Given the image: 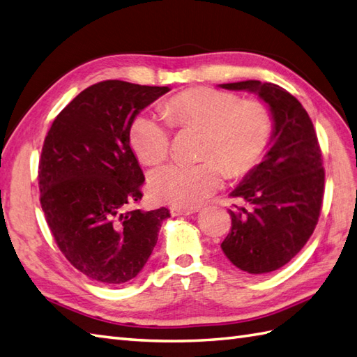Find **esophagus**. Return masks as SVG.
Wrapping results in <instances>:
<instances>
[{"label":"esophagus","instance_id":"34e87169","mask_svg":"<svg viewBox=\"0 0 357 357\" xmlns=\"http://www.w3.org/2000/svg\"><path fill=\"white\" fill-rule=\"evenodd\" d=\"M197 208H182V206H172V216H188V214L196 213Z\"/></svg>","mask_w":357,"mask_h":357}]
</instances>
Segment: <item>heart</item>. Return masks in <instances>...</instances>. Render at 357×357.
<instances>
[{"instance_id": "heart-1", "label": "heart", "mask_w": 357, "mask_h": 357, "mask_svg": "<svg viewBox=\"0 0 357 357\" xmlns=\"http://www.w3.org/2000/svg\"><path fill=\"white\" fill-rule=\"evenodd\" d=\"M172 126L204 128L201 162H169L151 176L152 195L161 202L195 208L229 176L251 172L266 153L273 135V117L261 100H243L216 88H192L164 105ZM169 123L151 112L139 114L129 130L130 146L144 164H158L170 151Z\"/></svg>"}]
</instances>
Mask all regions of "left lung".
<instances>
[{
	"mask_svg": "<svg viewBox=\"0 0 357 357\" xmlns=\"http://www.w3.org/2000/svg\"><path fill=\"white\" fill-rule=\"evenodd\" d=\"M220 86L255 93L273 117L266 158L231 193L250 208L228 210L231 231L220 245L240 271L268 273L291 261L317 227L326 178L321 147L307 111L284 88L260 80Z\"/></svg>",
	"mask_w": 357,
	"mask_h": 357,
	"instance_id": "1",
	"label": "left lung"
}]
</instances>
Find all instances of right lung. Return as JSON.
<instances>
[{"instance_id": "1", "label": "right lung", "mask_w": 357, "mask_h": 357, "mask_svg": "<svg viewBox=\"0 0 357 357\" xmlns=\"http://www.w3.org/2000/svg\"><path fill=\"white\" fill-rule=\"evenodd\" d=\"M169 86L105 80L84 89L54 119L39 160L40 206L74 268L103 284L135 278L151 257L167 208L129 210L144 175L129 144L137 114Z\"/></svg>"}]
</instances>
